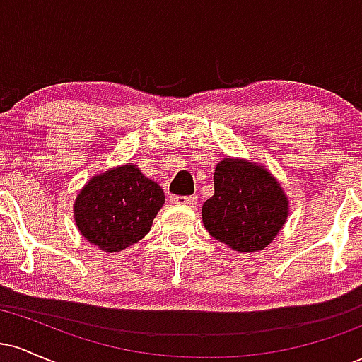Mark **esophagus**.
Listing matches in <instances>:
<instances>
[{
    "mask_svg": "<svg viewBox=\"0 0 362 362\" xmlns=\"http://www.w3.org/2000/svg\"><path fill=\"white\" fill-rule=\"evenodd\" d=\"M170 201H172L173 204H185V206L197 204V197H195V195H172Z\"/></svg>",
    "mask_w": 362,
    "mask_h": 362,
    "instance_id": "obj_1",
    "label": "esophagus"
}]
</instances>
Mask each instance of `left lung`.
Here are the masks:
<instances>
[{
    "label": "left lung",
    "instance_id": "obj_1",
    "mask_svg": "<svg viewBox=\"0 0 362 362\" xmlns=\"http://www.w3.org/2000/svg\"><path fill=\"white\" fill-rule=\"evenodd\" d=\"M288 218V197L265 168L245 160L219 161L214 195L202 206L211 236L236 252H257L276 238Z\"/></svg>",
    "mask_w": 362,
    "mask_h": 362
}]
</instances>
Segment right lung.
Instances as JSON below:
<instances>
[{
	"instance_id": "add662e5",
	"label": "right lung",
	"mask_w": 362,
	"mask_h": 362,
	"mask_svg": "<svg viewBox=\"0 0 362 362\" xmlns=\"http://www.w3.org/2000/svg\"><path fill=\"white\" fill-rule=\"evenodd\" d=\"M165 202L156 182L134 165L93 177L74 202L78 230L100 250L120 252L139 242Z\"/></svg>"
}]
</instances>
